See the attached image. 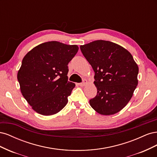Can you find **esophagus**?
<instances>
[{"mask_svg":"<svg viewBox=\"0 0 157 157\" xmlns=\"http://www.w3.org/2000/svg\"><path fill=\"white\" fill-rule=\"evenodd\" d=\"M87 83V81L86 80H84V81L83 82H82V83H79V84H78L80 86H84L85 85H86V84Z\"/></svg>","mask_w":157,"mask_h":157,"instance_id":"obj_1","label":"esophagus"}]
</instances>
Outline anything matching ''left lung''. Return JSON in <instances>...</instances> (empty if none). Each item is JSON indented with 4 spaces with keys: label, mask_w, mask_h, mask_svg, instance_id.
Here are the masks:
<instances>
[{
    "label": "left lung",
    "mask_w": 157,
    "mask_h": 157,
    "mask_svg": "<svg viewBox=\"0 0 157 157\" xmlns=\"http://www.w3.org/2000/svg\"><path fill=\"white\" fill-rule=\"evenodd\" d=\"M80 50L94 72L96 96L90 105L102 115H111L124 108L138 84L139 68L132 54L110 41L95 40Z\"/></svg>",
    "instance_id": "8db88e82"
}]
</instances>
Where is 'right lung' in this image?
Masks as SVG:
<instances>
[{
    "mask_svg": "<svg viewBox=\"0 0 157 157\" xmlns=\"http://www.w3.org/2000/svg\"><path fill=\"white\" fill-rule=\"evenodd\" d=\"M78 50L77 45L51 41L24 56L17 77L23 96L37 113L53 115L67 105L75 86L68 81L67 65Z\"/></svg>",
    "mask_w": 157,
    "mask_h": 157,
    "instance_id": "right-lung-1",
    "label": "right lung"
}]
</instances>
